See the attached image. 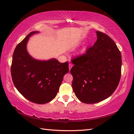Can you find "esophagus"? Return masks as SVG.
Listing matches in <instances>:
<instances>
[{
	"mask_svg": "<svg viewBox=\"0 0 134 134\" xmlns=\"http://www.w3.org/2000/svg\"><path fill=\"white\" fill-rule=\"evenodd\" d=\"M72 64L70 63L69 65V70H70V71L71 69V68H72Z\"/></svg>",
	"mask_w": 134,
	"mask_h": 134,
	"instance_id": "obj_1",
	"label": "esophagus"
}]
</instances>
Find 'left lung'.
I'll use <instances>...</instances> for the list:
<instances>
[{
    "mask_svg": "<svg viewBox=\"0 0 134 134\" xmlns=\"http://www.w3.org/2000/svg\"><path fill=\"white\" fill-rule=\"evenodd\" d=\"M97 40L86 53L73 59L72 87L79 100L94 104L107 99L117 88L121 76V55L114 41L96 31Z\"/></svg>",
    "mask_w": 134,
    "mask_h": 134,
    "instance_id": "left-lung-1",
    "label": "left lung"
}]
</instances>
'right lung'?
Segmentation results:
<instances>
[{"label": "right lung", "instance_id": "obj_1", "mask_svg": "<svg viewBox=\"0 0 134 134\" xmlns=\"http://www.w3.org/2000/svg\"><path fill=\"white\" fill-rule=\"evenodd\" d=\"M38 33L30 32L16 45L11 74L15 87L25 98L34 103L44 104L55 98L69 69L67 62L60 63L56 59L40 60L29 55L26 48L29 37Z\"/></svg>", "mask_w": 134, "mask_h": 134}]
</instances>
